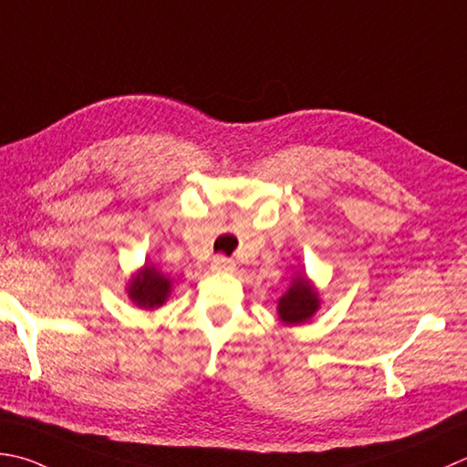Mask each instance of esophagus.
I'll return each mask as SVG.
<instances>
[{"label":"esophagus","mask_w":467,"mask_h":467,"mask_svg":"<svg viewBox=\"0 0 467 467\" xmlns=\"http://www.w3.org/2000/svg\"><path fill=\"white\" fill-rule=\"evenodd\" d=\"M213 271H218V273H231V271H234V261L223 257V254H218V257L213 259Z\"/></svg>","instance_id":"1"}]
</instances>
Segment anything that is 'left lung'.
Wrapping results in <instances>:
<instances>
[{"label": "left lung", "mask_w": 467, "mask_h": 467, "mask_svg": "<svg viewBox=\"0 0 467 467\" xmlns=\"http://www.w3.org/2000/svg\"><path fill=\"white\" fill-rule=\"evenodd\" d=\"M322 299L316 283L306 275L304 269H299L291 277V283L285 294L277 299V316L285 326H299L312 319Z\"/></svg>", "instance_id": "left-lung-1"}]
</instances>
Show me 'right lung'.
Segmentation results:
<instances>
[{"instance_id":"1","label":"right lung","mask_w":467,"mask_h":467,"mask_svg":"<svg viewBox=\"0 0 467 467\" xmlns=\"http://www.w3.org/2000/svg\"><path fill=\"white\" fill-rule=\"evenodd\" d=\"M173 281L161 273L155 265L148 259L143 263V267L131 273L130 281H127V297L131 299V304L145 312H153L166 304L171 294Z\"/></svg>"}]
</instances>
